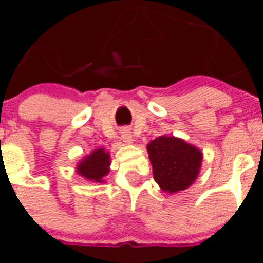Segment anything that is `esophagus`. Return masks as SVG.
<instances>
[{
	"label": "esophagus",
	"mask_w": 263,
	"mask_h": 263,
	"mask_svg": "<svg viewBox=\"0 0 263 263\" xmlns=\"http://www.w3.org/2000/svg\"><path fill=\"white\" fill-rule=\"evenodd\" d=\"M121 139L122 142L127 143V145H132L133 143V136H132V132L129 129H124L121 132Z\"/></svg>",
	"instance_id": "obj_1"
}]
</instances>
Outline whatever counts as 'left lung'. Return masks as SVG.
<instances>
[{"label":"left lung","instance_id":"1","mask_svg":"<svg viewBox=\"0 0 263 263\" xmlns=\"http://www.w3.org/2000/svg\"><path fill=\"white\" fill-rule=\"evenodd\" d=\"M146 148L154 180L163 192L184 191L194 184L200 174L203 152L184 139L160 136L148 142Z\"/></svg>","mask_w":263,"mask_h":263}]
</instances>
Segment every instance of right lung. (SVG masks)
Listing matches in <instances>:
<instances>
[{
	"label": "right lung",
	"instance_id": "add662e5",
	"mask_svg": "<svg viewBox=\"0 0 263 263\" xmlns=\"http://www.w3.org/2000/svg\"><path fill=\"white\" fill-rule=\"evenodd\" d=\"M110 153L104 147H97L79 160L76 174L88 182L105 183L104 178L110 171Z\"/></svg>",
	"mask_w": 263,
	"mask_h": 263
}]
</instances>
